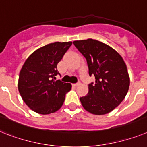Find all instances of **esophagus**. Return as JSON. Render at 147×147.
Masks as SVG:
<instances>
[{"instance_id": "1", "label": "esophagus", "mask_w": 147, "mask_h": 147, "mask_svg": "<svg viewBox=\"0 0 147 147\" xmlns=\"http://www.w3.org/2000/svg\"><path fill=\"white\" fill-rule=\"evenodd\" d=\"M80 84H81V83H80V82H78V83H76V84H73V86H75V87H77V86H79Z\"/></svg>"}]
</instances>
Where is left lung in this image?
<instances>
[{
  "mask_svg": "<svg viewBox=\"0 0 147 147\" xmlns=\"http://www.w3.org/2000/svg\"><path fill=\"white\" fill-rule=\"evenodd\" d=\"M73 44L87 60L90 76L95 84H89V92L80 98L88 112L103 115L112 111L125 98L130 84L127 67L122 57L109 45L88 39Z\"/></svg>",
  "mask_w": 147,
  "mask_h": 147,
  "instance_id": "8db88e82",
  "label": "left lung"
}]
</instances>
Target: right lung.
I'll use <instances>...</instances> for the list:
<instances>
[{"mask_svg": "<svg viewBox=\"0 0 147 147\" xmlns=\"http://www.w3.org/2000/svg\"><path fill=\"white\" fill-rule=\"evenodd\" d=\"M71 42L50 43L28 57L19 73L18 91L25 104L40 114L58 111L71 84L60 80L57 64L71 45Z\"/></svg>", "mask_w": 147, "mask_h": 147, "instance_id": "1", "label": "right lung"}]
</instances>
